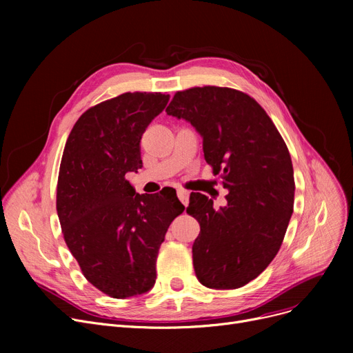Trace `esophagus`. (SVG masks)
Listing matches in <instances>:
<instances>
[{
	"label": "esophagus",
	"mask_w": 353,
	"mask_h": 353,
	"mask_svg": "<svg viewBox=\"0 0 353 353\" xmlns=\"http://www.w3.org/2000/svg\"><path fill=\"white\" fill-rule=\"evenodd\" d=\"M177 196H179L180 201L183 203L184 206H188V205H189V199H190L189 192H186V190H177Z\"/></svg>",
	"instance_id": "esophagus-1"
}]
</instances>
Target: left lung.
<instances>
[{"label": "left lung", "instance_id": "left-lung-1", "mask_svg": "<svg viewBox=\"0 0 353 353\" xmlns=\"http://www.w3.org/2000/svg\"><path fill=\"white\" fill-rule=\"evenodd\" d=\"M165 111L196 127L208 164L229 190L219 210L206 194H190L186 212L200 225L192 248L197 279L212 289L242 288L279 252L293 213L288 145L263 107L234 88L177 91Z\"/></svg>", "mask_w": 353, "mask_h": 353}]
</instances>
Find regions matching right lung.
<instances>
[{
	"mask_svg": "<svg viewBox=\"0 0 353 353\" xmlns=\"http://www.w3.org/2000/svg\"><path fill=\"white\" fill-rule=\"evenodd\" d=\"M169 97L134 91L90 107L63 152L57 213L64 240L85 279L114 299L153 288L160 245L184 210L176 190L139 194L125 179L143 165L141 136Z\"/></svg>",
	"mask_w": 353,
	"mask_h": 353,
	"instance_id": "add662e5",
	"label": "right lung"
}]
</instances>
